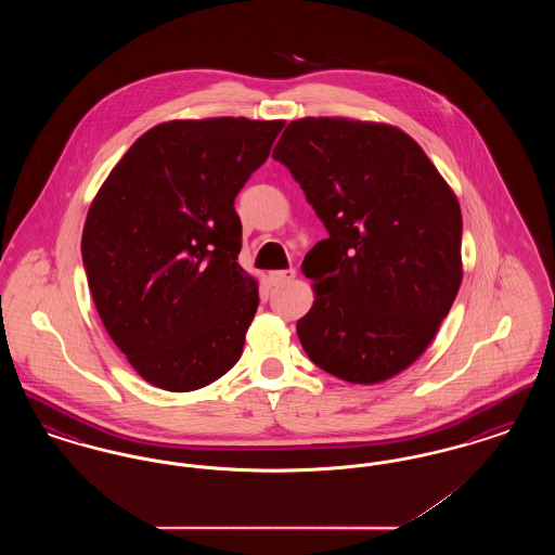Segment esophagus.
Wrapping results in <instances>:
<instances>
[{"mask_svg": "<svg viewBox=\"0 0 555 555\" xmlns=\"http://www.w3.org/2000/svg\"><path fill=\"white\" fill-rule=\"evenodd\" d=\"M295 279V270L289 268V270H272V272H268V281L272 283V285H285V283H291Z\"/></svg>", "mask_w": 555, "mask_h": 555, "instance_id": "1", "label": "esophagus"}]
</instances>
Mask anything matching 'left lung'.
<instances>
[{"label":"left lung","mask_w":555,"mask_h":555,"mask_svg":"<svg viewBox=\"0 0 555 555\" xmlns=\"http://www.w3.org/2000/svg\"><path fill=\"white\" fill-rule=\"evenodd\" d=\"M272 158L324 222L304 274L314 304L297 320L308 358L353 385L412 366L462 285V210L408 132L344 116L289 122Z\"/></svg>","instance_id":"left-lung-1"}]
</instances>
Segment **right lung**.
<instances>
[{
  "instance_id": "obj_1",
  "label": "right lung",
  "mask_w": 555,
  "mask_h": 555,
  "mask_svg": "<svg viewBox=\"0 0 555 555\" xmlns=\"http://www.w3.org/2000/svg\"><path fill=\"white\" fill-rule=\"evenodd\" d=\"M285 120H168L143 132L93 197L82 264L107 335L164 391L237 364L258 281L237 262L235 197Z\"/></svg>"
}]
</instances>
